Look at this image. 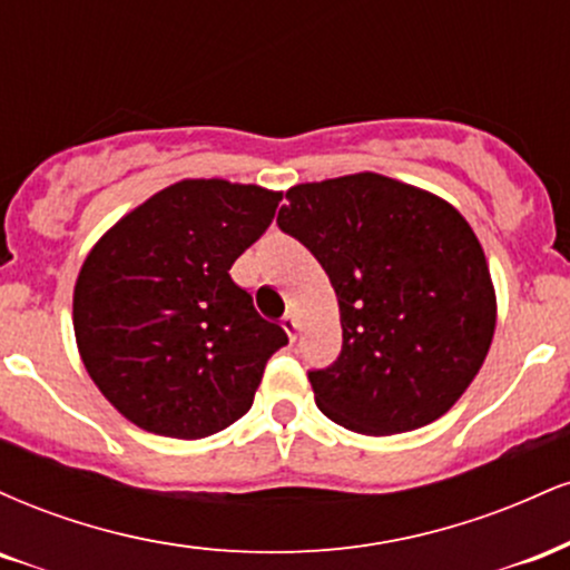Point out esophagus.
<instances>
[{
    "label": "esophagus",
    "mask_w": 570,
    "mask_h": 570,
    "mask_svg": "<svg viewBox=\"0 0 570 570\" xmlns=\"http://www.w3.org/2000/svg\"><path fill=\"white\" fill-rule=\"evenodd\" d=\"M281 324H284L286 335H289L292 340L297 337V330H299V324H297V316H294V313H286V316L281 318Z\"/></svg>",
    "instance_id": "esophagus-1"
}]
</instances>
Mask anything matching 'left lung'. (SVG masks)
Listing matches in <instances>:
<instances>
[{"label":"left lung","mask_w":570,"mask_h":570,"mask_svg":"<svg viewBox=\"0 0 570 570\" xmlns=\"http://www.w3.org/2000/svg\"><path fill=\"white\" fill-rule=\"evenodd\" d=\"M278 227L335 286L343 348L307 370L318 410L385 436L444 415L485 362L495 294L480 240L450 203L381 174L297 185Z\"/></svg>","instance_id":"1"}]
</instances>
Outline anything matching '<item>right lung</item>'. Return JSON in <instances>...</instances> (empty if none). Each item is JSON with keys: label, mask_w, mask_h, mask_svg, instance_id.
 Here are the masks:
<instances>
[{"label": "right lung", "mask_w": 570, "mask_h": 570, "mask_svg": "<svg viewBox=\"0 0 570 570\" xmlns=\"http://www.w3.org/2000/svg\"><path fill=\"white\" fill-rule=\"evenodd\" d=\"M281 195L225 179L160 189L94 246L75 286L85 370L130 423L176 440L246 415L267 358L289 343L230 267Z\"/></svg>", "instance_id": "right-lung-1"}]
</instances>
